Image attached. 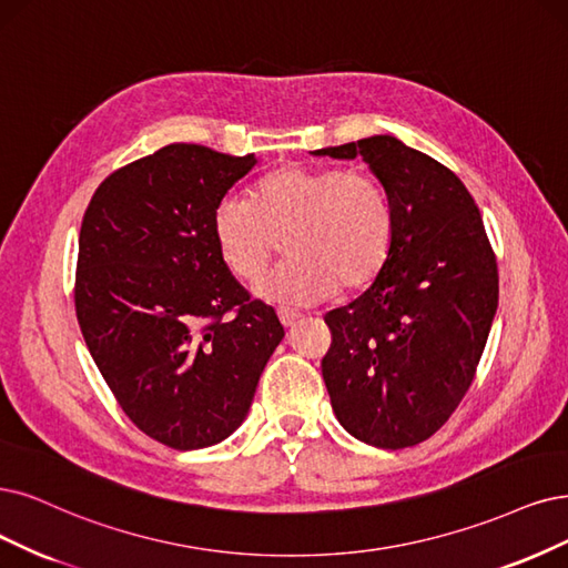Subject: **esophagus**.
<instances>
[{"instance_id": "34e87169", "label": "esophagus", "mask_w": 568, "mask_h": 568, "mask_svg": "<svg viewBox=\"0 0 568 568\" xmlns=\"http://www.w3.org/2000/svg\"><path fill=\"white\" fill-rule=\"evenodd\" d=\"M302 318L300 311H292V308H278V321L283 323V327H292L297 321Z\"/></svg>"}]
</instances>
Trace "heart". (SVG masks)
Listing matches in <instances>:
<instances>
[{
  "instance_id": "b5f03b06",
  "label": "heart",
  "mask_w": 568,
  "mask_h": 568,
  "mask_svg": "<svg viewBox=\"0 0 568 568\" xmlns=\"http://www.w3.org/2000/svg\"><path fill=\"white\" fill-rule=\"evenodd\" d=\"M213 234L226 268L257 281L278 239L287 260L257 285L266 300L308 304L334 287L358 290L390 255L395 210L382 180L367 171L290 163L268 173L245 196H224Z\"/></svg>"
}]
</instances>
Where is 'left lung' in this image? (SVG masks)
<instances>
[{
    "mask_svg": "<svg viewBox=\"0 0 568 568\" xmlns=\"http://www.w3.org/2000/svg\"><path fill=\"white\" fill-rule=\"evenodd\" d=\"M316 154L363 156L395 210L384 268L325 316L329 403L361 443L414 447L447 424L475 379L498 306L494 247L466 184L428 154L390 135Z\"/></svg>",
    "mask_w": 568,
    "mask_h": 568,
    "instance_id": "left-lung-1",
    "label": "left lung"
}]
</instances>
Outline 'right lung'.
<instances>
[{
	"label": "right lung",
	"mask_w": 568,
	"mask_h": 568,
	"mask_svg": "<svg viewBox=\"0 0 568 568\" xmlns=\"http://www.w3.org/2000/svg\"><path fill=\"white\" fill-rule=\"evenodd\" d=\"M255 163L168 144L104 178L81 220V334L125 416L171 449L234 433L285 337L276 311L231 276L213 234L217 203Z\"/></svg>",
	"instance_id": "right-lung-1"
}]
</instances>
